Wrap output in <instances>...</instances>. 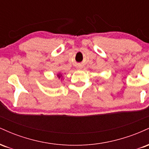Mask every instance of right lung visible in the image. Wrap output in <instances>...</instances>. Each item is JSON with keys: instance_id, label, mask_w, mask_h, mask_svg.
<instances>
[{"instance_id": "add662e5", "label": "right lung", "mask_w": 149, "mask_h": 149, "mask_svg": "<svg viewBox=\"0 0 149 149\" xmlns=\"http://www.w3.org/2000/svg\"><path fill=\"white\" fill-rule=\"evenodd\" d=\"M57 76H58V77H59V78H61V76H62V75H61V74H60V73H59V74H58V75H57Z\"/></svg>"}]
</instances>
